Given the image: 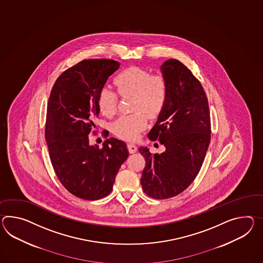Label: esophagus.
Wrapping results in <instances>:
<instances>
[{
    "mask_svg": "<svg viewBox=\"0 0 263 263\" xmlns=\"http://www.w3.org/2000/svg\"><path fill=\"white\" fill-rule=\"evenodd\" d=\"M128 150L131 154H133V153H135V152L137 151V146H136L135 144H133V143H129Z\"/></svg>",
    "mask_w": 263,
    "mask_h": 263,
    "instance_id": "obj_1",
    "label": "esophagus"
}]
</instances>
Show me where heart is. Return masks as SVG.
<instances>
[{"instance_id": "1", "label": "heart", "mask_w": 263, "mask_h": 263, "mask_svg": "<svg viewBox=\"0 0 263 263\" xmlns=\"http://www.w3.org/2000/svg\"><path fill=\"white\" fill-rule=\"evenodd\" d=\"M118 93L122 97L132 96L134 114L122 116L116 121L113 131L122 139L134 141L147 125V115H159L164 107L168 96L166 79L161 74L151 75L140 67H129L122 71L114 80ZM100 111L105 117L116 113L118 94L110 87H103L98 97Z\"/></svg>"}]
</instances>
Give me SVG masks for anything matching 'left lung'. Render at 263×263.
I'll return each mask as SVG.
<instances>
[{
	"mask_svg": "<svg viewBox=\"0 0 263 263\" xmlns=\"http://www.w3.org/2000/svg\"><path fill=\"white\" fill-rule=\"evenodd\" d=\"M160 69L168 96L147 136L160 141L165 151L152 154L147 147L139 151L145 159L143 191L153 199H165L183 192L198 176L211 140V121L203 87L190 69L175 59L165 61Z\"/></svg>",
	"mask_w": 263,
	"mask_h": 263,
	"instance_id": "1",
	"label": "left lung"
}]
</instances>
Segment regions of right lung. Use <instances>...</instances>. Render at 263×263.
Here are the masks:
<instances>
[{
  "mask_svg": "<svg viewBox=\"0 0 263 263\" xmlns=\"http://www.w3.org/2000/svg\"><path fill=\"white\" fill-rule=\"evenodd\" d=\"M119 67L114 60H84L59 76L49 96L45 141L52 166L64 188L80 199L108 196L128 157L126 143L115 138L104 141L102 149L89 143L100 113L99 93Z\"/></svg>",
  "mask_w": 263,
  "mask_h": 263,
  "instance_id": "1",
  "label": "right lung"
}]
</instances>
